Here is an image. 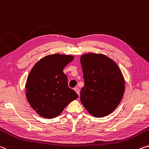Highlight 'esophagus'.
<instances>
[{"label": "esophagus", "instance_id": "34e87169", "mask_svg": "<svg viewBox=\"0 0 149 149\" xmlns=\"http://www.w3.org/2000/svg\"><path fill=\"white\" fill-rule=\"evenodd\" d=\"M74 90V91L77 92V94L79 96V95H80V89L79 88H75Z\"/></svg>", "mask_w": 149, "mask_h": 149}]
</instances>
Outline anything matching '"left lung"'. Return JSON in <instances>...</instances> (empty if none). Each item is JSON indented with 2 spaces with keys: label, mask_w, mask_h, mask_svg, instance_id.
<instances>
[{
  "label": "left lung",
  "mask_w": 149,
  "mask_h": 149,
  "mask_svg": "<svg viewBox=\"0 0 149 149\" xmlns=\"http://www.w3.org/2000/svg\"><path fill=\"white\" fill-rule=\"evenodd\" d=\"M84 86L80 101L96 118L110 114L122 100L125 79L117 63L102 53H89L80 57Z\"/></svg>",
  "instance_id": "1"
}]
</instances>
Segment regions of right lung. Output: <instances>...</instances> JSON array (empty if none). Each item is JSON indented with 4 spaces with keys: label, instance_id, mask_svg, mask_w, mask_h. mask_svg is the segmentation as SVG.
<instances>
[{
    "label": "right lung",
    "instance_id": "obj_1",
    "mask_svg": "<svg viewBox=\"0 0 149 149\" xmlns=\"http://www.w3.org/2000/svg\"><path fill=\"white\" fill-rule=\"evenodd\" d=\"M73 59L72 55H49L36 63L29 73L25 86L26 98L41 117L55 118L79 97L68 86L67 77L63 72Z\"/></svg>",
    "mask_w": 149,
    "mask_h": 149
}]
</instances>
